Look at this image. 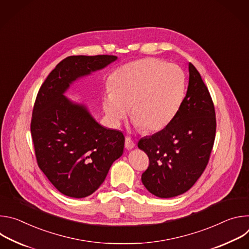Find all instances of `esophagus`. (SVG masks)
Listing matches in <instances>:
<instances>
[{
	"label": "esophagus",
	"instance_id": "34e87169",
	"mask_svg": "<svg viewBox=\"0 0 249 249\" xmlns=\"http://www.w3.org/2000/svg\"><path fill=\"white\" fill-rule=\"evenodd\" d=\"M135 146H136L135 142L130 137H126V139H125V148L127 150H132V149L135 148Z\"/></svg>",
	"mask_w": 249,
	"mask_h": 249
}]
</instances>
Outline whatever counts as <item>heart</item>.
<instances>
[{"mask_svg": "<svg viewBox=\"0 0 249 249\" xmlns=\"http://www.w3.org/2000/svg\"><path fill=\"white\" fill-rule=\"evenodd\" d=\"M102 108L111 125L117 127L127 117L146 132L166 127L178 111L185 91L183 71L156 58L131 62L110 76Z\"/></svg>", "mask_w": 249, "mask_h": 249, "instance_id": "1", "label": "heart"}]
</instances>
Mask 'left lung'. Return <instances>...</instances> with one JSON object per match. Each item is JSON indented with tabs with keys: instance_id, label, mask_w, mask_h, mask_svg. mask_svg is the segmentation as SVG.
<instances>
[{
	"instance_id": "1",
	"label": "left lung",
	"mask_w": 249,
	"mask_h": 249,
	"mask_svg": "<svg viewBox=\"0 0 249 249\" xmlns=\"http://www.w3.org/2000/svg\"><path fill=\"white\" fill-rule=\"evenodd\" d=\"M189 83L180 107L161 131L142 138L139 149L149 157L142 174L147 190L160 198L188 191L204 172L214 145V104L197 69L188 64Z\"/></svg>"
}]
</instances>
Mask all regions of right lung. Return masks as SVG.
I'll return each mask as SVG.
<instances>
[{"label": "right lung", "mask_w": 249, "mask_h": 249, "mask_svg": "<svg viewBox=\"0 0 249 249\" xmlns=\"http://www.w3.org/2000/svg\"><path fill=\"white\" fill-rule=\"evenodd\" d=\"M116 60L113 55L67 57L48 75L35 100L30 130L37 163L66 196L91 195L123 154L121 131L103 127L85 103L65 96L75 82Z\"/></svg>", "instance_id": "obj_1"}]
</instances>
